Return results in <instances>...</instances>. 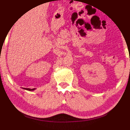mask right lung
<instances>
[{
    "instance_id": "obj_1",
    "label": "right lung",
    "mask_w": 130,
    "mask_h": 130,
    "mask_svg": "<svg viewBox=\"0 0 130 130\" xmlns=\"http://www.w3.org/2000/svg\"><path fill=\"white\" fill-rule=\"evenodd\" d=\"M25 89H26V90H30V91H32V90H35V88H34V89H29V88H24Z\"/></svg>"
}]
</instances>
